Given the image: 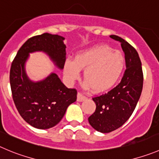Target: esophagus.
Returning <instances> with one entry per match:
<instances>
[{"instance_id":"esophagus-1","label":"esophagus","mask_w":159,"mask_h":159,"mask_svg":"<svg viewBox=\"0 0 159 159\" xmlns=\"http://www.w3.org/2000/svg\"><path fill=\"white\" fill-rule=\"evenodd\" d=\"M87 97L83 95L81 93H78V94H77V101H83L87 99Z\"/></svg>"}]
</instances>
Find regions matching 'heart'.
Returning <instances> with one entry per match:
<instances>
[{
  "mask_svg": "<svg viewBox=\"0 0 159 159\" xmlns=\"http://www.w3.org/2000/svg\"><path fill=\"white\" fill-rule=\"evenodd\" d=\"M125 57L119 51L107 45H97L78 52L72 60L68 58L64 75L70 84L80 78L84 69V88L104 91L117 83L125 68Z\"/></svg>",
  "mask_w": 159,
  "mask_h": 159,
  "instance_id": "obj_1",
  "label": "heart"
}]
</instances>
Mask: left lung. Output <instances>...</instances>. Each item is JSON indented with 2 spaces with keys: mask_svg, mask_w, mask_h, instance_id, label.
<instances>
[{
  "mask_svg": "<svg viewBox=\"0 0 159 159\" xmlns=\"http://www.w3.org/2000/svg\"><path fill=\"white\" fill-rule=\"evenodd\" d=\"M110 37L121 43L126 69L119 85L93 98L96 110L88 118L89 123L95 130L103 134L116 130L129 119L140 99L143 80L137 51L121 37L116 35Z\"/></svg>",
  "mask_w": 159,
  "mask_h": 159,
  "instance_id": "left-lung-1",
  "label": "left lung"
}]
</instances>
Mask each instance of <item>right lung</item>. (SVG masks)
Listing matches in <instances>:
<instances>
[{"label": "right lung", "instance_id": "add662e5", "mask_svg": "<svg viewBox=\"0 0 159 159\" xmlns=\"http://www.w3.org/2000/svg\"><path fill=\"white\" fill-rule=\"evenodd\" d=\"M64 40L48 33L31 37L21 47L11 66L10 85L16 108L27 123L37 129L56 126L69 105L76 101L77 91L66 87L54 72L42 80H31L25 72V62L30 54L40 51L61 70L66 55Z\"/></svg>", "mask_w": 159, "mask_h": 159}]
</instances>
